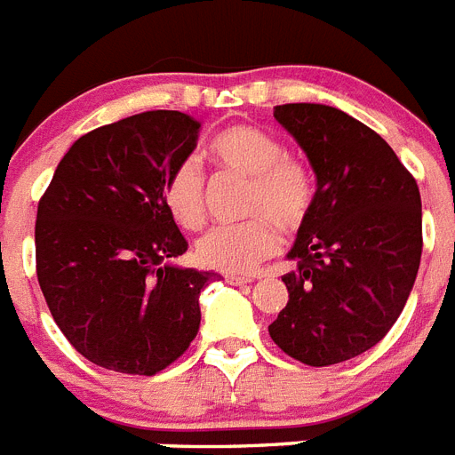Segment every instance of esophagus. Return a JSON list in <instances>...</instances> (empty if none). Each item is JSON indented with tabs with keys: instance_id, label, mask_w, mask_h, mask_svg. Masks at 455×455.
Returning <instances> with one entry per match:
<instances>
[{
	"instance_id": "1",
	"label": "esophagus",
	"mask_w": 455,
	"mask_h": 455,
	"mask_svg": "<svg viewBox=\"0 0 455 455\" xmlns=\"http://www.w3.org/2000/svg\"><path fill=\"white\" fill-rule=\"evenodd\" d=\"M224 280L234 286H243V284H250V282H254L251 277H247V275H234V273L224 275Z\"/></svg>"
}]
</instances>
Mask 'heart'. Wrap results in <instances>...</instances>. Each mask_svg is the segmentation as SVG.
<instances>
[{"instance_id":"b5f03b06","label":"heart","mask_w":455,"mask_h":455,"mask_svg":"<svg viewBox=\"0 0 455 455\" xmlns=\"http://www.w3.org/2000/svg\"><path fill=\"white\" fill-rule=\"evenodd\" d=\"M208 155L220 169L247 178L245 212L254 217L208 231L196 243V259L221 273H251L280 247L275 224L284 231L303 224L315 201V180L310 169L286 155L273 133L250 124L224 129L210 143ZM162 196L178 227L194 231L204 224V175L192 159L171 171Z\"/></svg>"}]
</instances>
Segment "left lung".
Instances as JSON below:
<instances>
[{
	"label": "left lung",
	"mask_w": 455,
	"mask_h": 455,
	"mask_svg": "<svg viewBox=\"0 0 455 455\" xmlns=\"http://www.w3.org/2000/svg\"><path fill=\"white\" fill-rule=\"evenodd\" d=\"M316 175L312 208L286 259L289 303L268 326L312 368L361 356L391 331L421 263V194L391 145L345 110L275 106Z\"/></svg>",
	"instance_id": "left-lung-1"
}]
</instances>
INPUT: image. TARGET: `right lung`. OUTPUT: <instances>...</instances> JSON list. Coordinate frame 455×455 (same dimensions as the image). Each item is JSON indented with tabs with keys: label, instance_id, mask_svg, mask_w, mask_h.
<instances>
[{
	"label": "right lung",
	"instance_id": "right-lung-1",
	"mask_svg": "<svg viewBox=\"0 0 455 455\" xmlns=\"http://www.w3.org/2000/svg\"><path fill=\"white\" fill-rule=\"evenodd\" d=\"M201 122L145 110L80 136L36 212V275L78 354L124 375H156L201 326L198 296L220 275L180 268L187 240L164 182L196 148Z\"/></svg>",
	"mask_w": 455,
	"mask_h": 455
}]
</instances>
